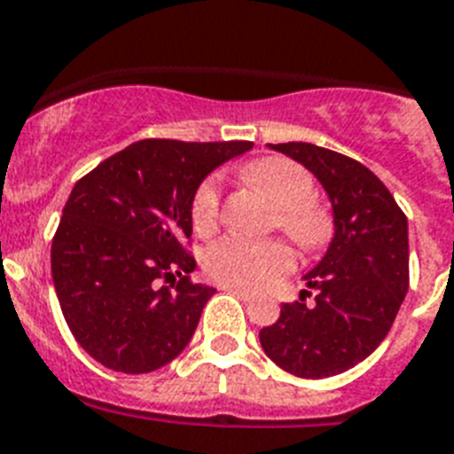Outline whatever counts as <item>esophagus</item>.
<instances>
[{"mask_svg": "<svg viewBox=\"0 0 454 454\" xmlns=\"http://www.w3.org/2000/svg\"><path fill=\"white\" fill-rule=\"evenodd\" d=\"M221 289L228 291V294H233V296H238L239 301H252V298H254L252 291L239 289V286H233V285H223V286H221Z\"/></svg>", "mask_w": 454, "mask_h": 454, "instance_id": "obj_1", "label": "esophagus"}]
</instances>
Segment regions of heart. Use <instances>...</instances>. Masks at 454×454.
Instances as JSON below:
<instances>
[{
  "instance_id": "obj_1",
  "label": "heart",
  "mask_w": 454,
  "mask_h": 454,
  "mask_svg": "<svg viewBox=\"0 0 454 454\" xmlns=\"http://www.w3.org/2000/svg\"><path fill=\"white\" fill-rule=\"evenodd\" d=\"M247 182L256 186L279 209L278 223L305 249L324 247L331 238L329 212L312 198L315 182L308 169L289 158H259L245 168ZM191 219L198 233H212L219 221V186L215 179L200 184L191 205ZM294 265V254L278 239L226 238L205 254V270L219 285L239 289H265Z\"/></svg>"
}]
</instances>
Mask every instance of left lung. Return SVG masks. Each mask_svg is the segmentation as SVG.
I'll use <instances>...</instances> for the list:
<instances>
[{
  "label": "left lung",
  "mask_w": 454,
  "mask_h": 454,
  "mask_svg": "<svg viewBox=\"0 0 454 454\" xmlns=\"http://www.w3.org/2000/svg\"><path fill=\"white\" fill-rule=\"evenodd\" d=\"M310 169L326 191L333 238L305 286L263 326L261 348L279 368L322 380L356 366L389 333L408 291V219L385 184L352 158L317 144H268Z\"/></svg>",
  "instance_id": "left-lung-1"
}]
</instances>
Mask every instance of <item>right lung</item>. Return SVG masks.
Returning a JSON list of instances; mask_svg holds the SVG:
<instances>
[{
  "mask_svg": "<svg viewBox=\"0 0 454 454\" xmlns=\"http://www.w3.org/2000/svg\"><path fill=\"white\" fill-rule=\"evenodd\" d=\"M252 146L142 139L76 182L51 270L69 331L102 366L151 373L189 345L216 291L189 279L193 195L212 169Z\"/></svg>",
  "mask_w": 454,
  "mask_h": 454,
  "instance_id": "right-lung-1",
  "label": "right lung"
}]
</instances>
